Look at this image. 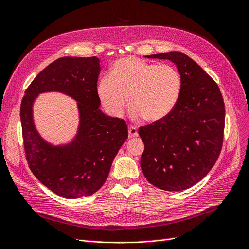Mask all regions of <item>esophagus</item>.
Wrapping results in <instances>:
<instances>
[{
  "label": "esophagus",
  "mask_w": 249,
  "mask_h": 249,
  "mask_svg": "<svg viewBox=\"0 0 249 249\" xmlns=\"http://www.w3.org/2000/svg\"><path fill=\"white\" fill-rule=\"evenodd\" d=\"M128 135H129V138H134V137H137L138 136V131L137 129L133 126H130L129 129H128Z\"/></svg>",
  "instance_id": "esophagus-1"
}]
</instances>
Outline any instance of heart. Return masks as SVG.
<instances>
[{"mask_svg":"<svg viewBox=\"0 0 249 249\" xmlns=\"http://www.w3.org/2000/svg\"><path fill=\"white\" fill-rule=\"evenodd\" d=\"M181 89L178 71L168 64L158 65L128 56L118 59L97 85L100 103L108 114L121 117L126 107L133 118L155 122L173 110Z\"/></svg>","mask_w":249,"mask_h":249,"instance_id":"1","label":"heart"}]
</instances>
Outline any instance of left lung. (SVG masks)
I'll use <instances>...</instances> for the list:
<instances>
[{"mask_svg":"<svg viewBox=\"0 0 249 249\" xmlns=\"http://www.w3.org/2000/svg\"><path fill=\"white\" fill-rule=\"evenodd\" d=\"M146 57L173 61L181 89L171 112L138 130L144 143L142 173L159 189L187 190L206 177L218 160L224 136V101L213 78L182 52Z\"/></svg>","mask_w":249,"mask_h":249,"instance_id":"8db88e82","label":"left lung"}]
</instances>
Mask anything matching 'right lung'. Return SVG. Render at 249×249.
I'll list each match as a JSON object with an SVG mask.
<instances>
[{"label":"right lung","instance_id":"obj_1","mask_svg":"<svg viewBox=\"0 0 249 249\" xmlns=\"http://www.w3.org/2000/svg\"><path fill=\"white\" fill-rule=\"evenodd\" d=\"M100 71L96 56L58 58L37 74L21 102L22 135L29 168L41 184L63 198L87 197L101 189L114 158L128 138L126 122L100 110ZM45 91H60L78 102L80 126L67 146L49 145L34 126L33 102Z\"/></svg>","mask_w":249,"mask_h":249}]
</instances>
